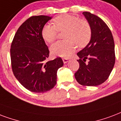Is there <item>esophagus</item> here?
Masks as SVG:
<instances>
[{
  "mask_svg": "<svg viewBox=\"0 0 121 121\" xmlns=\"http://www.w3.org/2000/svg\"><path fill=\"white\" fill-rule=\"evenodd\" d=\"M63 63H64L65 64V63H67L69 62V59H67V58H63Z\"/></svg>",
  "mask_w": 121,
  "mask_h": 121,
  "instance_id": "obj_1",
  "label": "esophagus"
}]
</instances>
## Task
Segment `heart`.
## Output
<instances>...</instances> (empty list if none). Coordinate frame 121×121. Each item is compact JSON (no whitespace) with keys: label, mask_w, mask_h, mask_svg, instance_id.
Listing matches in <instances>:
<instances>
[{"label":"heart","mask_w":121,"mask_h":121,"mask_svg":"<svg viewBox=\"0 0 121 121\" xmlns=\"http://www.w3.org/2000/svg\"><path fill=\"white\" fill-rule=\"evenodd\" d=\"M53 23L54 25L47 24L42 28L44 40L49 43L54 42L58 31L64 30V38L67 39L58 41L51 46V52L54 56L67 58L75 51L76 44L79 48H82L91 39V30L89 23L75 16H59L53 20Z\"/></svg>","instance_id":"obj_1"}]
</instances>
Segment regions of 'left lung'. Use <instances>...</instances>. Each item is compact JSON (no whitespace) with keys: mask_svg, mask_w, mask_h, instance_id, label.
<instances>
[{"mask_svg":"<svg viewBox=\"0 0 121 121\" xmlns=\"http://www.w3.org/2000/svg\"><path fill=\"white\" fill-rule=\"evenodd\" d=\"M82 14L91 27V37L87 46L77 52L79 69L75 73V77L81 85L96 86L108 78L114 68V38L109 28L100 17L89 12ZM87 59L89 61L86 64Z\"/></svg>","mask_w":121,"mask_h":121,"instance_id":"obj_1","label":"left lung"}]
</instances>
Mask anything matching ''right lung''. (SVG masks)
Returning a JSON list of instances; mask_svg holds the SVG:
<instances>
[{"mask_svg":"<svg viewBox=\"0 0 121 121\" xmlns=\"http://www.w3.org/2000/svg\"><path fill=\"white\" fill-rule=\"evenodd\" d=\"M52 17L35 16L20 26L11 46L12 70L23 87L34 93H44L55 86L57 71L63 67L61 58L46 62L49 51L42 36L45 24Z\"/></svg>","mask_w":121,"mask_h":121,"instance_id":"obj_1","label":"right lung"}]
</instances>
